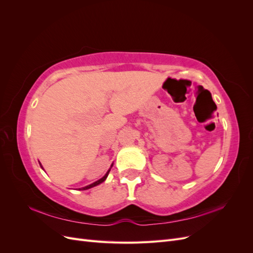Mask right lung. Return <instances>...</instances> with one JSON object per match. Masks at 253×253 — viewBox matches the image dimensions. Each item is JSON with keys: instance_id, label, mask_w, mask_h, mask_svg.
I'll use <instances>...</instances> for the list:
<instances>
[{"instance_id": "obj_1", "label": "right lung", "mask_w": 253, "mask_h": 253, "mask_svg": "<svg viewBox=\"0 0 253 253\" xmlns=\"http://www.w3.org/2000/svg\"><path fill=\"white\" fill-rule=\"evenodd\" d=\"M40 166H41V168L43 169V167H42V165H41V164H40ZM112 167H113V164H112L111 168L109 169V171L105 173V175L103 176L102 178H100V179L97 180V181H95V182H93V183H90V185H88V186H86V187L79 188V190H87V189H90V188H93V187H96V186H98V185H100V183H101V182H103V181L106 179V177H108V175H109V173H110V171H111V169H112Z\"/></svg>"}]
</instances>
